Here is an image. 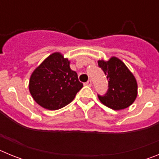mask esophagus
<instances>
[{
  "mask_svg": "<svg viewBox=\"0 0 159 159\" xmlns=\"http://www.w3.org/2000/svg\"><path fill=\"white\" fill-rule=\"evenodd\" d=\"M85 85H87V86H89V87L92 86V80H89L88 82L85 83Z\"/></svg>",
  "mask_w": 159,
  "mask_h": 159,
  "instance_id": "esophagus-1",
  "label": "esophagus"
}]
</instances>
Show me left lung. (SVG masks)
I'll use <instances>...</instances> for the list:
<instances>
[{
    "instance_id": "8db88e82",
    "label": "left lung",
    "mask_w": 159,
    "mask_h": 159,
    "mask_svg": "<svg viewBox=\"0 0 159 159\" xmlns=\"http://www.w3.org/2000/svg\"><path fill=\"white\" fill-rule=\"evenodd\" d=\"M99 67L107 75L108 89L98 97L105 106L113 110H122L134 102L137 96V82L133 74L121 60L111 57L108 61L99 60Z\"/></svg>"
}]
</instances>
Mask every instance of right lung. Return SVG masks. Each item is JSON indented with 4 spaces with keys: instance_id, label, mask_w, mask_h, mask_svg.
<instances>
[{
    "instance_id": "right-lung-1",
    "label": "right lung",
    "mask_w": 159,
    "mask_h": 159,
    "mask_svg": "<svg viewBox=\"0 0 159 159\" xmlns=\"http://www.w3.org/2000/svg\"><path fill=\"white\" fill-rule=\"evenodd\" d=\"M69 64L67 59L56 52L33 71L29 92L38 104L48 110H58L74 99L83 84Z\"/></svg>"
}]
</instances>
